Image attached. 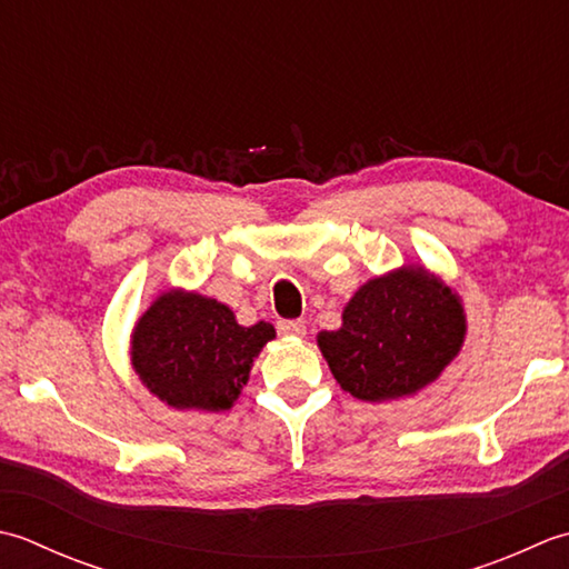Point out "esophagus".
Returning <instances> with one entry per match:
<instances>
[{"mask_svg": "<svg viewBox=\"0 0 569 569\" xmlns=\"http://www.w3.org/2000/svg\"><path fill=\"white\" fill-rule=\"evenodd\" d=\"M277 331L282 336H297V339H301V336L307 333V327L305 321H280L277 323Z\"/></svg>", "mask_w": 569, "mask_h": 569, "instance_id": "1", "label": "esophagus"}]
</instances>
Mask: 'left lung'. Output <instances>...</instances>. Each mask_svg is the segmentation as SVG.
Masks as SVG:
<instances>
[{"instance_id":"8db88e82","label":"left lung","mask_w":569,"mask_h":569,"mask_svg":"<svg viewBox=\"0 0 569 569\" xmlns=\"http://www.w3.org/2000/svg\"><path fill=\"white\" fill-rule=\"evenodd\" d=\"M467 339L461 297L425 264L363 282L346 301L341 327L319 331L317 346L333 378L353 398H412L445 373Z\"/></svg>"}]
</instances>
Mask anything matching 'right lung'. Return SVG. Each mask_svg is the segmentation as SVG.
I'll use <instances>...</instances> for the list:
<instances>
[{
  "instance_id": "right-lung-1",
  "label": "right lung",
  "mask_w": 569,
  "mask_h": 569,
  "mask_svg": "<svg viewBox=\"0 0 569 569\" xmlns=\"http://www.w3.org/2000/svg\"><path fill=\"white\" fill-rule=\"evenodd\" d=\"M274 327L238 323L233 309L193 289L154 297L130 333V363L142 386L173 410L223 412L240 398Z\"/></svg>"
}]
</instances>
